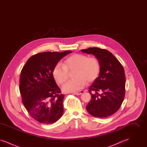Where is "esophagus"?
<instances>
[{
    "mask_svg": "<svg viewBox=\"0 0 147 147\" xmlns=\"http://www.w3.org/2000/svg\"><path fill=\"white\" fill-rule=\"evenodd\" d=\"M84 92V91H83V90H81V91H78V92H75L74 94H76V95H81L82 94H83Z\"/></svg>",
    "mask_w": 147,
    "mask_h": 147,
    "instance_id": "34e87169",
    "label": "esophagus"
}]
</instances>
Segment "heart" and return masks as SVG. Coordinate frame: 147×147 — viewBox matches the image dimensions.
I'll return each mask as SVG.
<instances>
[{"mask_svg": "<svg viewBox=\"0 0 147 147\" xmlns=\"http://www.w3.org/2000/svg\"><path fill=\"white\" fill-rule=\"evenodd\" d=\"M73 72L74 79L69 80L63 85L65 92H73L83 89L87 81L91 83L99 76L100 64L96 57L82 54H74L67 57L63 64L57 63L53 70V76L57 84L62 85L68 78V71Z\"/></svg>", "mask_w": 147, "mask_h": 147, "instance_id": "heart-1", "label": "heart"}]
</instances>
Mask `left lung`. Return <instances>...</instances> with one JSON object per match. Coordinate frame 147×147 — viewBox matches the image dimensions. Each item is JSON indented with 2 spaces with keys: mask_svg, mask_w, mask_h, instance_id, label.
I'll return each mask as SVG.
<instances>
[{
  "mask_svg": "<svg viewBox=\"0 0 147 147\" xmlns=\"http://www.w3.org/2000/svg\"><path fill=\"white\" fill-rule=\"evenodd\" d=\"M81 51L95 56L100 64L99 76L89 88L91 98L86 110L96 117H109L118 111L124 100L126 79L123 67L106 49L91 47Z\"/></svg>",
  "mask_w": 147,
  "mask_h": 147,
  "instance_id": "1",
  "label": "left lung"
}]
</instances>
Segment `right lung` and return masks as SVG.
Instances as JSON below:
<instances>
[{"mask_svg":"<svg viewBox=\"0 0 147 147\" xmlns=\"http://www.w3.org/2000/svg\"><path fill=\"white\" fill-rule=\"evenodd\" d=\"M71 52L37 53L28 59L21 70L22 102L31 117L41 123H55L63 115L64 95L56 84L53 70L63 57Z\"/></svg>","mask_w":147,"mask_h":147,"instance_id":"right-lung-1","label":"right lung"}]
</instances>
